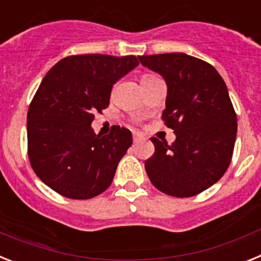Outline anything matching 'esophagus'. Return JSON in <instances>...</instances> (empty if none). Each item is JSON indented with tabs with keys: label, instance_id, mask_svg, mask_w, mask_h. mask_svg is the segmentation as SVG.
I'll list each match as a JSON object with an SVG mask.
<instances>
[{
	"label": "esophagus",
	"instance_id": "1",
	"mask_svg": "<svg viewBox=\"0 0 261 261\" xmlns=\"http://www.w3.org/2000/svg\"><path fill=\"white\" fill-rule=\"evenodd\" d=\"M140 139H142V135H140V134H134V142H138V140Z\"/></svg>",
	"mask_w": 261,
	"mask_h": 261
}]
</instances>
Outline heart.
<instances>
[{
  "instance_id": "1",
  "label": "heart",
  "mask_w": 261,
  "mask_h": 261,
  "mask_svg": "<svg viewBox=\"0 0 261 261\" xmlns=\"http://www.w3.org/2000/svg\"><path fill=\"white\" fill-rule=\"evenodd\" d=\"M151 77H153V74H143V76H142V81L147 80V79H151Z\"/></svg>"
}]
</instances>
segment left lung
Returning a JSON list of instances; mask_svg holds the SVG:
<instances>
[{"label": "left lung", "mask_w": 261, "mask_h": 261, "mask_svg": "<svg viewBox=\"0 0 261 261\" xmlns=\"http://www.w3.org/2000/svg\"><path fill=\"white\" fill-rule=\"evenodd\" d=\"M139 60L167 83L162 118L176 134L171 146L151 138L155 153L144 163L147 174L168 196H196L215 184L230 165L238 123L227 87L213 65L187 54Z\"/></svg>", "instance_id": "obj_1"}]
</instances>
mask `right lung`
<instances>
[{"label": "right lung", "instance_id": "right-lung-1", "mask_svg": "<svg viewBox=\"0 0 261 261\" xmlns=\"http://www.w3.org/2000/svg\"><path fill=\"white\" fill-rule=\"evenodd\" d=\"M137 65L133 55H73L44 76L27 113V146L34 172L56 193L88 199L110 187L133 135L119 126L97 135L93 113L108 108L113 85Z\"/></svg>", "mask_w": 261, "mask_h": 261}]
</instances>
